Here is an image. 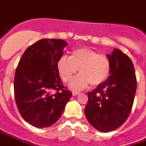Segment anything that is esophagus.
<instances>
[{"label": "esophagus", "instance_id": "esophagus-1", "mask_svg": "<svg viewBox=\"0 0 146 146\" xmlns=\"http://www.w3.org/2000/svg\"><path fill=\"white\" fill-rule=\"evenodd\" d=\"M79 93H80V92H76V91H73V92H72V96H75L78 95Z\"/></svg>", "mask_w": 146, "mask_h": 146}]
</instances>
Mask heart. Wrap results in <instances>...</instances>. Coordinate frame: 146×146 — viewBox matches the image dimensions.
<instances>
[{
	"instance_id": "1",
	"label": "heart",
	"mask_w": 146,
	"mask_h": 146,
	"mask_svg": "<svg viewBox=\"0 0 146 146\" xmlns=\"http://www.w3.org/2000/svg\"><path fill=\"white\" fill-rule=\"evenodd\" d=\"M57 69L64 82H69L78 72L80 74L72 81L70 88L81 90L91 83L99 86L108 79L111 72V61L104 54L89 48L75 50L70 57L63 56L57 62Z\"/></svg>"
}]
</instances>
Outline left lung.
Masks as SVG:
<instances>
[{"label":"left lung","instance_id":"left-lung-1","mask_svg":"<svg viewBox=\"0 0 146 146\" xmlns=\"http://www.w3.org/2000/svg\"><path fill=\"white\" fill-rule=\"evenodd\" d=\"M111 72L106 82L88 92L85 114L89 124L101 132L121 127L132 108L137 82L135 68L129 57L118 49L107 54Z\"/></svg>","mask_w":146,"mask_h":146}]
</instances>
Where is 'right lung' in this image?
Listing matches in <instances>:
<instances>
[{"mask_svg":"<svg viewBox=\"0 0 146 146\" xmlns=\"http://www.w3.org/2000/svg\"><path fill=\"white\" fill-rule=\"evenodd\" d=\"M67 45L62 39H40L29 46L19 60L15 98L20 114L34 127H47L56 123L72 96L62 85L57 69Z\"/></svg>","mask_w":146,"mask_h":146,"instance_id":"right-lung-1","label":"right lung"}]
</instances>
